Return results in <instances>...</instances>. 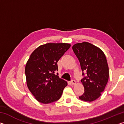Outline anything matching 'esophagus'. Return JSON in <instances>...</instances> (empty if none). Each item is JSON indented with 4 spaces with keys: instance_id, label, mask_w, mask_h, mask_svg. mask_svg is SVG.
I'll return each mask as SVG.
<instances>
[{
    "instance_id": "esophagus-1",
    "label": "esophagus",
    "mask_w": 124,
    "mask_h": 124,
    "mask_svg": "<svg viewBox=\"0 0 124 124\" xmlns=\"http://www.w3.org/2000/svg\"><path fill=\"white\" fill-rule=\"evenodd\" d=\"M75 83H76V81H75V80H74V79H72V80H71V84H72V85H74V84H75Z\"/></svg>"
}]
</instances>
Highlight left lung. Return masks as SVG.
Wrapping results in <instances>:
<instances>
[{"label":"left lung","instance_id":"8db88e82","mask_svg":"<svg viewBox=\"0 0 124 124\" xmlns=\"http://www.w3.org/2000/svg\"><path fill=\"white\" fill-rule=\"evenodd\" d=\"M72 49L83 72L81 81L84 93L79 98L93 101L101 95L108 81L109 68L106 56L100 49L87 42L76 44Z\"/></svg>","mask_w":124,"mask_h":124}]
</instances>
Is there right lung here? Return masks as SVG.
Listing matches in <instances>:
<instances>
[{"label": "right lung", "mask_w": 124, "mask_h": 124, "mask_svg": "<svg viewBox=\"0 0 124 124\" xmlns=\"http://www.w3.org/2000/svg\"><path fill=\"white\" fill-rule=\"evenodd\" d=\"M70 47V44L47 43L37 48L25 68L27 84L39 102L47 104L61 97L67 83L60 79L57 62Z\"/></svg>", "instance_id": "right-lung-1"}]
</instances>
